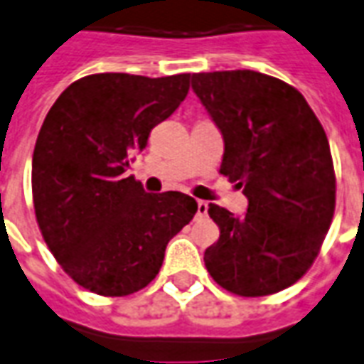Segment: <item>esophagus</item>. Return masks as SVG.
I'll use <instances>...</instances> for the list:
<instances>
[{
	"label": "esophagus",
	"instance_id": "obj_1",
	"mask_svg": "<svg viewBox=\"0 0 364 364\" xmlns=\"http://www.w3.org/2000/svg\"><path fill=\"white\" fill-rule=\"evenodd\" d=\"M208 214V203H204V200H198L196 203V216L203 218Z\"/></svg>",
	"mask_w": 364,
	"mask_h": 364
}]
</instances>
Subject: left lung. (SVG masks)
Here are the masks:
<instances>
[{"instance_id": "left-lung-1", "label": "left lung", "mask_w": 364, "mask_h": 364, "mask_svg": "<svg viewBox=\"0 0 364 364\" xmlns=\"http://www.w3.org/2000/svg\"><path fill=\"white\" fill-rule=\"evenodd\" d=\"M191 86L223 136L220 173L249 198L247 214L210 204L220 239L204 264L218 285L264 297L301 279L336 210L330 144L303 94L264 73H195Z\"/></svg>"}]
</instances>
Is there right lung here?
<instances>
[{
	"label": "right lung",
	"instance_id": "add662e5",
	"mask_svg": "<svg viewBox=\"0 0 364 364\" xmlns=\"http://www.w3.org/2000/svg\"><path fill=\"white\" fill-rule=\"evenodd\" d=\"M189 80V73L88 75L46 115L32 154L34 214L59 266L88 291L125 297L146 287L169 239L196 214L189 195L144 193L127 175L150 131L185 100Z\"/></svg>",
	"mask_w": 364,
	"mask_h": 364
}]
</instances>
